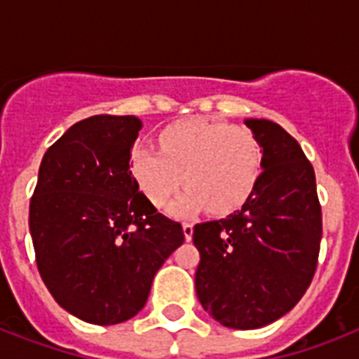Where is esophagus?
I'll list each match as a JSON object with an SVG mask.
<instances>
[{"instance_id": "esophagus-1", "label": "esophagus", "mask_w": 359, "mask_h": 359, "mask_svg": "<svg viewBox=\"0 0 359 359\" xmlns=\"http://www.w3.org/2000/svg\"><path fill=\"white\" fill-rule=\"evenodd\" d=\"M182 231H184L186 240H191V235H194V224H190V222H184V224H182Z\"/></svg>"}]
</instances>
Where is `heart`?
<instances>
[{"label": "heart", "mask_w": 359, "mask_h": 359, "mask_svg": "<svg viewBox=\"0 0 359 359\" xmlns=\"http://www.w3.org/2000/svg\"><path fill=\"white\" fill-rule=\"evenodd\" d=\"M160 152L135 147L130 173L156 207H163L182 186L171 212L191 216L207 207L212 214L233 212L255 190L262 151L242 126L207 121L171 124L158 135Z\"/></svg>", "instance_id": "1"}]
</instances>
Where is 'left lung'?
<instances>
[{
  "label": "left lung",
  "instance_id": "obj_1",
  "mask_svg": "<svg viewBox=\"0 0 359 359\" xmlns=\"http://www.w3.org/2000/svg\"><path fill=\"white\" fill-rule=\"evenodd\" d=\"M262 173L240 210L197 224L196 290L219 324L255 330L289 313L317 270L323 210L311 162L279 124L248 119Z\"/></svg>",
  "mask_w": 359,
  "mask_h": 359
}]
</instances>
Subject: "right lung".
I'll return each mask as SVG.
<instances>
[{
  "instance_id": "obj_1",
  "label": "right lung",
  "mask_w": 359,
  "mask_h": 359,
  "mask_svg": "<svg viewBox=\"0 0 359 359\" xmlns=\"http://www.w3.org/2000/svg\"><path fill=\"white\" fill-rule=\"evenodd\" d=\"M141 121L93 115L42 156L29 231L42 281L59 306L89 324L135 317L152 279L184 242L179 222L156 210L130 173Z\"/></svg>"
}]
</instances>
